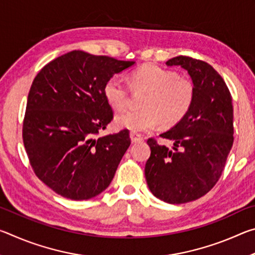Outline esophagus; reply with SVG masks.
Listing matches in <instances>:
<instances>
[{"mask_svg": "<svg viewBox=\"0 0 255 255\" xmlns=\"http://www.w3.org/2000/svg\"><path fill=\"white\" fill-rule=\"evenodd\" d=\"M130 139L132 143H139V141H143L144 138L141 135L137 132H130Z\"/></svg>", "mask_w": 255, "mask_h": 255, "instance_id": "1", "label": "esophagus"}]
</instances>
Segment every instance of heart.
Returning <instances> with one entry per match:
<instances>
[{
  "label": "heart",
  "mask_w": 255,
  "mask_h": 255,
  "mask_svg": "<svg viewBox=\"0 0 255 255\" xmlns=\"http://www.w3.org/2000/svg\"><path fill=\"white\" fill-rule=\"evenodd\" d=\"M131 85L137 91L147 92L141 108L118 115L115 124L118 128L131 131H147L162 123L172 127L180 123L192 107L195 85L180 77L172 70L156 65H144L131 74ZM105 97L115 110L126 109L130 100V90L125 82L115 76L105 85Z\"/></svg>",
  "instance_id": "heart-1"
}]
</instances>
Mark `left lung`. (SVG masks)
Instances as JSON below:
<instances>
[{"label": "left lung", "instance_id": "1", "mask_svg": "<svg viewBox=\"0 0 255 255\" xmlns=\"http://www.w3.org/2000/svg\"><path fill=\"white\" fill-rule=\"evenodd\" d=\"M166 65L188 72L195 100L180 123L159 135L173 141L171 149L153 138L147 140L150 156L145 176L159 200L185 204L205 196L221 178L234 140L232 97L223 77L208 63L178 56Z\"/></svg>", "mask_w": 255, "mask_h": 255}]
</instances>
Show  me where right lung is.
<instances>
[{"mask_svg":"<svg viewBox=\"0 0 255 255\" xmlns=\"http://www.w3.org/2000/svg\"><path fill=\"white\" fill-rule=\"evenodd\" d=\"M135 65L73 50L41 68L30 88L23 144L34 173L58 195L88 200L109 187L130 138H96L112 120L105 85Z\"/></svg>","mask_w":255,"mask_h":255,"instance_id":"obj_1","label":"right lung"}]
</instances>
